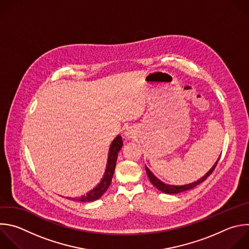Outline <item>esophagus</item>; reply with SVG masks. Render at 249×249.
<instances>
[{
  "mask_svg": "<svg viewBox=\"0 0 249 249\" xmlns=\"http://www.w3.org/2000/svg\"><path fill=\"white\" fill-rule=\"evenodd\" d=\"M126 138H132L133 137V130H131L130 128H127L126 131L124 132Z\"/></svg>",
  "mask_w": 249,
  "mask_h": 249,
  "instance_id": "esophagus-1",
  "label": "esophagus"
}]
</instances>
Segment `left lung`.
I'll return each instance as SVG.
<instances>
[{
  "label": "left lung",
  "mask_w": 249,
  "mask_h": 249,
  "mask_svg": "<svg viewBox=\"0 0 249 249\" xmlns=\"http://www.w3.org/2000/svg\"><path fill=\"white\" fill-rule=\"evenodd\" d=\"M221 156V155H220ZM220 156L218 157V159L216 160V162L214 163L213 166L208 170V172H206V174H204L201 178H199L198 180L193 182V183H190V184H186V185H169V184H166L162 182L161 180H159L147 167L145 165V171H146V174H147V177L150 181V183L157 189L159 190L160 192L164 193V194H168V195H175V194H179V193H183V192H186V191H189V190H192L194 188H196V186H198L199 184H201L202 182H204L211 174L212 172L214 171L216 165L220 159Z\"/></svg>",
  "instance_id": "8db88e82"
}]
</instances>
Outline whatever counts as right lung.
I'll return each mask as SVG.
<instances>
[{"label": "right lung", "mask_w": 249, "mask_h": 249, "mask_svg": "<svg viewBox=\"0 0 249 249\" xmlns=\"http://www.w3.org/2000/svg\"><path fill=\"white\" fill-rule=\"evenodd\" d=\"M123 142L121 136L115 137V139L111 142L108 154H107V166L106 170L104 173V176L101 180V182L90 192H88L86 195L82 196L80 197H67L68 199H72L75 201H80V202H91L95 201L99 198L102 197V196L107 191L108 187L111 184V180L113 177V173L115 170V165L117 161V156L119 150L122 148Z\"/></svg>", "instance_id": "1"}]
</instances>
